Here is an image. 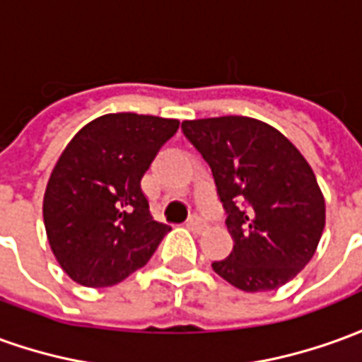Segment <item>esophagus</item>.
I'll use <instances>...</instances> for the list:
<instances>
[{"instance_id": "1", "label": "esophagus", "mask_w": 362, "mask_h": 362, "mask_svg": "<svg viewBox=\"0 0 362 362\" xmlns=\"http://www.w3.org/2000/svg\"><path fill=\"white\" fill-rule=\"evenodd\" d=\"M188 227L194 231H202V229H206V219H202L199 216H192L188 219Z\"/></svg>"}]
</instances>
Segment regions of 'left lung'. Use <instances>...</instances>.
I'll return each mask as SVG.
<instances>
[{
  "label": "left lung",
  "instance_id": "left-lung-1",
  "mask_svg": "<svg viewBox=\"0 0 362 362\" xmlns=\"http://www.w3.org/2000/svg\"><path fill=\"white\" fill-rule=\"evenodd\" d=\"M182 133L211 168L233 237L214 270L245 292L284 286L310 262L325 227L310 164L280 131L251 117L184 121Z\"/></svg>",
  "mask_w": 362,
  "mask_h": 362
}]
</instances>
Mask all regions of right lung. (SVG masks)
Listing matches in <instances>:
<instances>
[{"label":"right lung","mask_w":362,"mask_h":362,"mask_svg":"<svg viewBox=\"0 0 362 362\" xmlns=\"http://www.w3.org/2000/svg\"><path fill=\"white\" fill-rule=\"evenodd\" d=\"M180 121L110 113L88 123L58 158L45 192L50 249L82 286H113L145 267L170 227L151 216L141 180Z\"/></svg>","instance_id":"add662e5"}]
</instances>
